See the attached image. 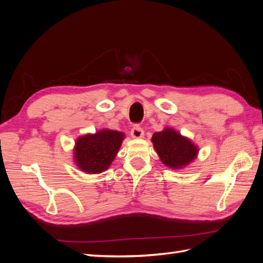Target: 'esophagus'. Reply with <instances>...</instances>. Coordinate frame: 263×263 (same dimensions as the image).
I'll use <instances>...</instances> for the list:
<instances>
[{
	"mask_svg": "<svg viewBox=\"0 0 263 263\" xmlns=\"http://www.w3.org/2000/svg\"><path fill=\"white\" fill-rule=\"evenodd\" d=\"M130 134L133 138H141L144 137V129H142L139 125H135L132 128Z\"/></svg>",
	"mask_w": 263,
	"mask_h": 263,
	"instance_id": "1",
	"label": "esophagus"
}]
</instances>
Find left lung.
<instances>
[{"instance_id": "1", "label": "left lung", "mask_w": 263, "mask_h": 263, "mask_svg": "<svg viewBox=\"0 0 263 263\" xmlns=\"http://www.w3.org/2000/svg\"><path fill=\"white\" fill-rule=\"evenodd\" d=\"M151 140L161 161L173 169L189 164L197 154L194 144L171 128L155 133Z\"/></svg>"}]
</instances>
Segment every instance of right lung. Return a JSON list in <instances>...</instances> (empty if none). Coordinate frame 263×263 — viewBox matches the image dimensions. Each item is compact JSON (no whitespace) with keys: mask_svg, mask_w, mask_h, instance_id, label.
<instances>
[{"mask_svg":"<svg viewBox=\"0 0 263 263\" xmlns=\"http://www.w3.org/2000/svg\"><path fill=\"white\" fill-rule=\"evenodd\" d=\"M123 139V133L108 129L80 137L74 150L77 165L87 173L105 171L114 160Z\"/></svg>","mask_w":263,"mask_h":263,"instance_id":"right-lung-1","label":"right lung"}]
</instances>
